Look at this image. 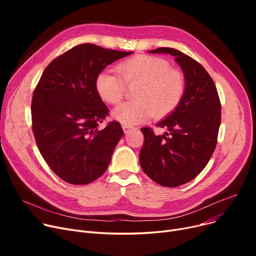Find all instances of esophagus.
Masks as SVG:
<instances>
[{
  "mask_svg": "<svg viewBox=\"0 0 256 256\" xmlns=\"http://www.w3.org/2000/svg\"><path fill=\"white\" fill-rule=\"evenodd\" d=\"M122 128H124V134H128V132H130L132 130V128H130V126H122Z\"/></svg>",
  "mask_w": 256,
  "mask_h": 256,
  "instance_id": "obj_1",
  "label": "esophagus"
}]
</instances>
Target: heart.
<instances>
[{"instance_id":"b5f03b06","label":"heart","mask_w":256,"mask_h":256,"mask_svg":"<svg viewBox=\"0 0 256 256\" xmlns=\"http://www.w3.org/2000/svg\"><path fill=\"white\" fill-rule=\"evenodd\" d=\"M116 74L102 72L96 80L100 98L109 104L124 100L126 88L132 91L134 102L121 104L113 117L124 126L143 122L152 115L160 119L169 116L180 104L186 89L184 74L162 58L138 55L116 66Z\"/></svg>"}]
</instances>
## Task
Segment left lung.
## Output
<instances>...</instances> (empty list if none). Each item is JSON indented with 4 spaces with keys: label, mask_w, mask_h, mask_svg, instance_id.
Returning <instances> with one entry per match:
<instances>
[{
    "label": "left lung",
    "mask_w": 256,
    "mask_h": 256,
    "mask_svg": "<svg viewBox=\"0 0 256 256\" xmlns=\"http://www.w3.org/2000/svg\"><path fill=\"white\" fill-rule=\"evenodd\" d=\"M150 52L174 56L186 83L178 109L156 124L168 132L156 136L152 128H141L142 170L156 184L174 188L194 180L208 163L217 145L221 102L212 78L196 60L171 48H158Z\"/></svg>",
    "instance_id": "obj_1"
}]
</instances>
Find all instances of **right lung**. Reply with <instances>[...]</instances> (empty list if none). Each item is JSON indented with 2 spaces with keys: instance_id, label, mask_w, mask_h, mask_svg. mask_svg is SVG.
<instances>
[{
  "instance_id": "add662e5",
  "label": "right lung",
  "mask_w": 256,
  "mask_h": 256,
  "mask_svg": "<svg viewBox=\"0 0 256 256\" xmlns=\"http://www.w3.org/2000/svg\"><path fill=\"white\" fill-rule=\"evenodd\" d=\"M132 52L82 44L54 59L34 89L32 130L38 150L64 182L87 184L110 164L124 135L118 121L98 128L109 115L96 89L106 66Z\"/></svg>"
}]
</instances>
